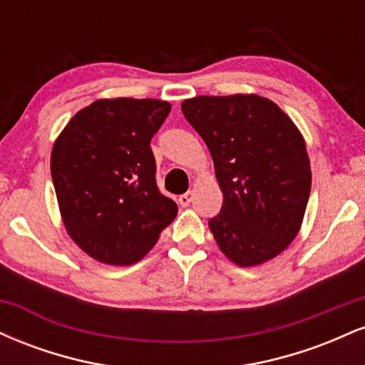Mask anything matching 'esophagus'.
<instances>
[{
	"mask_svg": "<svg viewBox=\"0 0 365 365\" xmlns=\"http://www.w3.org/2000/svg\"><path fill=\"white\" fill-rule=\"evenodd\" d=\"M192 199H194V194H192V192H187V194H183V195L178 197V204L182 207H187L188 204L192 202Z\"/></svg>",
	"mask_w": 365,
	"mask_h": 365,
	"instance_id": "34e87169",
	"label": "esophagus"
}]
</instances>
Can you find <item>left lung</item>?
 Returning a JSON list of instances; mask_svg holds the SVG:
<instances>
[{
    "label": "left lung",
    "mask_w": 365,
    "mask_h": 365,
    "mask_svg": "<svg viewBox=\"0 0 365 365\" xmlns=\"http://www.w3.org/2000/svg\"><path fill=\"white\" fill-rule=\"evenodd\" d=\"M182 111L206 142L223 192L209 220L220 250L240 267L274 259L299 235L311 194L302 132L259 94L197 96Z\"/></svg>",
    "instance_id": "8db88e82"
}]
</instances>
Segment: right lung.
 Instances as JSON below:
<instances>
[{"label":"right lung","instance_id":"right-lung-1","mask_svg":"<svg viewBox=\"0 0 365 365\" xmlns=\"http://www.w3.org/2000/svg\"><path fill=\"white\" fill-rule=\"evenodd\" d=\"M170 110L159 99H98L54 140L51 177L61 221L98 262H139L177 216V204L158 190L149 145Z\"/></svg>","mask_w":365,"mask_h":365}]
</instances>
